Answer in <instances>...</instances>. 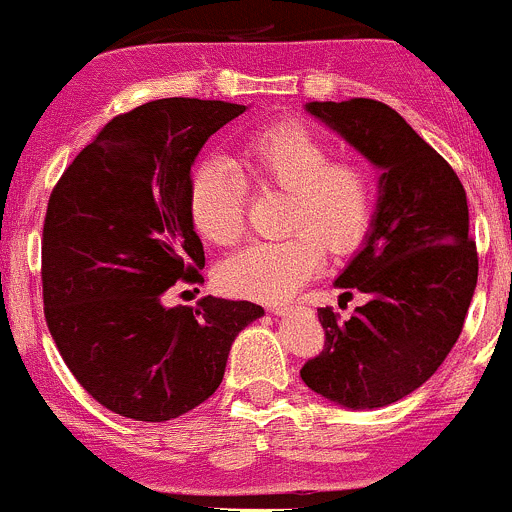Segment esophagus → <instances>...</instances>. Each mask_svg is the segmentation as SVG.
Instances as JSON below:
<instances>
[{"mask_svg": "<svg viewBox=\"0 0 512 512\" xmlns=\"http://www.w3.org/2000/svg\"><path fill=\"white\" fill-rule=\"evenodd\" d=\"M271 311H273V313H278V316H283V313L291 311V306H288V303H273Z\"/></svg>", "mask_w": 512, "mask_h": 512, "instance_id": "obj_1", "label": "esophagus"}]
</instances>
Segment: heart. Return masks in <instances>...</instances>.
<instances>
[{
	"label": "heart",
	"mask_w": 512,
	"mask_h": 512,
	"mask_svg": "<svg viewBox=\"0 0 512 512\" xmlns=\"http://www.w3.org/2000/svg\"><path fill=\"white\" fill-rule=\"evenodd\" d=\"M204 164L189 184V214L209 244L236 246L246 231V186L283 191L286 239L258 241L221 263L219 283L236 296L286 298L316 276L323 249L346 254L371 229L378 176L368 159L333 156L311 124L283 119L251 131L234 159Z\"/></svg>",
	"instance_id": "obj_1"
}]
</instances>
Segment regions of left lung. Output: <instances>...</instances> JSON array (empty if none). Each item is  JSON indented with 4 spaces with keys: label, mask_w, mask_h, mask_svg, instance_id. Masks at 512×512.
I'll use <instances>...</instances> for the list:
<instances>
[{
    "label": "left lung",
    "mask_w": 512,
    "mask_h": 512,
    "mask_svg": "<svg viewBox=\"0 0 512 512\" xmlns=\"http://www.w3.org/2000/svg\"><path fill=\"white\" fill-rule=\"evenodd\" d=\"M371 164L381 166V199L363 251L336 278L368 293L348 321L318 308L323 351L303 363L311 391L338 406L381 408L421 388L463 331L478 283L468 234V201L453 166L396 109L376 99L311 101Z\"/></svg>",
    "instance_id": "1"
}]
</instances>
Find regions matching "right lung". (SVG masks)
<instances>
[{"label":"right lung","instance_id":"right-lung-1","mask_svg":"<svg viewBox=\"0 0 512 512\" xmlns=\"http://www.w3.org/2000/svg\"><path fill=\"white\" fill-rule=\"evenodd\" d=\"M244 111L186 96L136 106L104 124L49 196L44 318L72 376L119 416L164 423L194 411L224 381L239 331L263 316L214 296L166 306L174 283H204L191 166Z\"/></svg>","mask_w":512,"mask_h":512}]
</instances>
